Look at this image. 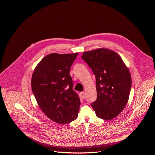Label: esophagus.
Segmentation results:
<instances>
[{
	"instance_id": "esophagus-1",
	"label": "esophagus",
	"mask_w": 155,
	"mask_h": 155,
	"mask_svg": "<svg viewBox=\"0 0 155 155\" xmlns=\"http://www.w3.org/2000/svg\"><path fill=\"white\" fill-rule=\"evenodd\" d=\"M80 95H81V97L83 98V99H84L85 98V93H84V92H81L80 93Z\"/></svg>"
}]
</instances>
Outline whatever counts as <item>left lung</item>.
<instances>
[{
	"mask_svg": "<svg viewBox=\"0 0 155 155\" xmlns=\"http://www.w3.org/2000/svg\"><path fill=\"white\" fill-rule=\"evenodd\" d=\"M81 58L96 76L97 96L91 106L96 116L104 120L115 118L129 97L132 80L129 69L118 53L105 48L84 51Z\"/></svg>",
	"mask_w": 155,
	"mask_h": 155,
	"instance_id": "left-lung-1",
	"label": "left lung"
}]
</instances>
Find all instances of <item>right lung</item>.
<instances>
[{"label": "right lung", "instance_id": "add662e5", "mask_svg": "<svg viewBox=\"0 0 155 155\" xmlns=\"http://www.w3.org/2000/svg\"><path fill=\"white\" fill-rule=\"evenodd\" d=\"M77 55L78 53L48 54L32 74V91L39 107L49 119L59 124L72 122L79 112L80 100L73 90L69 73Z\"/></svg>", "mask_w": 155, "mask_h": 155}]
</instances>
